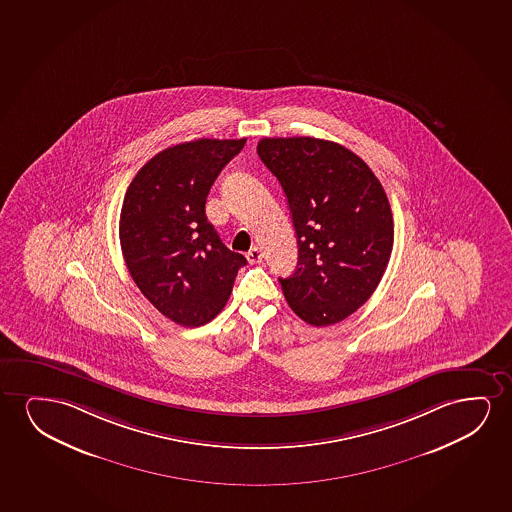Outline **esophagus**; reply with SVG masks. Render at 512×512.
<instances>
[{
	"mask_svg": "<svg viewBox=\"0 0 512 512\" xmlns=\"http://www.w3.org/2000/svg\"><path fill=\"white\" fill-rule=\"evenodd\" d=\"M262 257H264V253H262L259 246H253V248H250L248 253H246V260H248L250 264H259Z\"/></svg>",
	"mask_w": 512,
	"mask_h": 512,
	"instance_id": "esophagus-1",
	"label": "esophagus"
}]
</instances>
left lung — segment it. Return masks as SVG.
<instances>
[{
    "label": "left lung",
    "instance_id": "left-lung-1",
    "mask_svg": "<svg viewBox=\"0 0 512 512\" xmlns=\"http://www.w3.org/2000/svg\"><path fill=\"white\" fill-rule=\"evenodd\" d=\"M260 161L292 213L299 262L281 288L304 322L327 327L355 313L383 278L393 246L385 189L357 154L311 136L264 138Z\"/></svg>",
    "mask_w": 512,
    "mask_h": 512
}]
</instances>
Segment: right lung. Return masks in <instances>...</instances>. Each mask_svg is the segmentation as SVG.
I'll return each instance as SVG.
<instances>
[{"instance_id": "1", "label": "right lung", "mask_w": 512, "mask_h": 512, "mask_svg": "<svg viewBox=\"0 0 512 512\" xmlns=\"http://www.w3.org/2000/svg\"><path fill=\"white\" fill-rule=\"evenodd\" d=\"M241 140L187 141L166 148L136 173L120 211V248L141 294L171 322L201 327L231 297L241 253L218 238L206 197Z\"/></svg>"}]
</instances>
